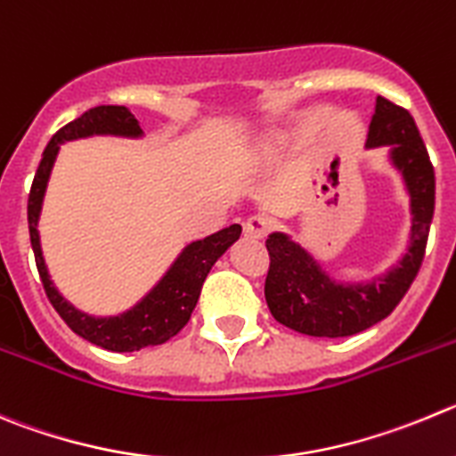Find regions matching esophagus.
I'll use <instances>...</instances> for the list:
<instances>
[{"label":"esophagus","instance_id":"1","mask_svg":"<svg viewBox=\"0 0 456 456\" xmlns=\"http://www.w3.org/2000/svg\"><path fill=\"white\" fill-rule=\"evenodd\" d=\"M242 229H245V236L248 238L261 240V238H265L267 232H270V223H267V218H263V216H252V218L245 220Z\"/></svg>","mask_w":456,"mask_h":456}]
</instances>
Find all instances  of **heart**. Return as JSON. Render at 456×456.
<instances>
[{
	"instance_id": "obj_1",
	"label": "heart",
	"mask_w": 456,
	"mask_h": 456,
	"mask_svg": "<svg viewBox=\"0 0 456 456\" xmlns=\"http://www.w3.org/2000/svg\"><path fill=\"white\" fill-rule=\"evenodd\" d=\"M286 146H288L286 134H267V137L256 146V159L272 161Z\"/></svg>"
}]
</instances>
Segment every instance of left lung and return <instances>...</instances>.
Wrapping results in <instances>:
<instances>
[{
	"label": "left lung",
	"instance_id": "8db88e82",
	"mask_svg": "<svg viewBox=\"0 0 456 456\" xmlns=\"http://www.w3.org/2000/svg\"><path fill=\"white\" fill-rule=\"evenodd\" d=\"M387 148V161L401 177L410 202V240L403 256L369 279H338L292 233L272 232L265 240L270 272L265 301L279 324L310 338H346L378 324L410 290L423 263L434 216V168L407 110L378 96L367 148Z\"/></svg>",
	"mask_w": 456,
	"mask_h": 456
}]
</instances>
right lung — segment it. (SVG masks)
Here are the masks:
<instances>
[{
	"label": "right lung",
	"instance_id": "add662e5",
	"mask_svg": "<svg viewBox=\"0 0 456 456\" xmlns=\"http://www.w3.org/2000/svg\"><path fill=\"white\" fill-rule=\"evenodd\" d=\"M89 137L142 139L143 130L134 114L123 105H99V108L87 110L76 121L67 123L46 143L42 161L37 166L36 180H33L31 195H28V233H31V248L36 254L42 286H45V292L53 308L65 319V324L87 342L114 353H132L139 351V348L157 346V344L168 342L173 335L184 329L195 304H198L200 290H202L208 270L240 238L242 227L240 224H229L227 229H220V232L211 233L202 240L184 245L155 286L137 304H132L123 313L96 317V314L78 310L69 299L62 297V292L55 288L53 279H51L45 254H42L37 224H40L51 170L58 159L61 146L67 142Z\"/></svg>",
	"mask_w": 456,
	"mask_h": 456
}]
</instances>
